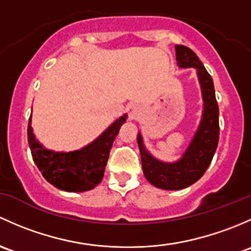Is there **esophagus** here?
<instances>
[{
    "mask_svg": "<svg viewBox=\"0 0 251 251\" xmlns=\"http://www.w3.org/2000/svg\"><path fill=\"white\" fill-rule=\"evenodd\" d=\"M126 111H128V116H129V120H136V118L140 116V107L138 106V105L135 104H131L129 105L128 108H126Z\"/></svg>",
    "mask_w": 251,
    "mask_h": 251,
    "instance_id": "34e87169",
    "label": "esophagus"
}]
</instances>
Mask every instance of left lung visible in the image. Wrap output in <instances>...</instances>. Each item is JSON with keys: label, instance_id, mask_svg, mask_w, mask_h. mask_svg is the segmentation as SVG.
Returning <instances> with one entry per match:
<instances>
[{"label": "left lung", "instance_id": "8db88e82", "mask_svg": "<svg viewBox=\"0 0 251 251\" xmlns=\"http://www.w3.org/2000/svg\"><path fill=\"white\" fill-rule=\"evenodd\" d=\"M179 68H195L200 79L204 102L201 125L181 158L174 163H164L153 158L145 149L143 136L138 134V145L141 154V165L147 181L162 190H182L201 179L219 143V106L215 98L213 78L195 51L186 46H175Z\"/></svg>", "mask_w": 251, "mask_h": 251}]
</instances>
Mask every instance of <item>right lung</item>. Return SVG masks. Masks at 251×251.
Returning a JSON list of instances; mask_svg holds the SVG:
<instances>
[{"label":"right lung","instance_id":"add662e5","mask_svg":"<svg viewBox=\"0 0 251 251\" xmlns=\"http://www.w3.org/2000/svg\"><path fill=\"white\" fill-rule=\"evenodd\" d=\"M126 120V115L118 118L99 138L83 149L71 152H54L45 149L36 140L30 117L27 141L33 162L43 177L59 190L68 192L92 190L104 176L110 150Z\"/></svg>","mask_w":251,"mask_h":251}]
</instances>
